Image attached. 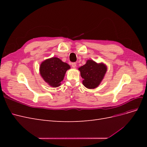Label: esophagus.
<instances>
[{
  "mask_svg": "<svg viewBox=\"0 0 147 147\" xmlns=\"http://www.w3.org/2000/svg\"><path fill=\"white\" fill-rule=\"evenodd\" d=\"M71 65H72L73 68H75V67H76V66H77V64L75 63H72V64H71Z\"/></svg>",
  "mask_w": 147,
  "mask_h": 147,
  "instance_id": "34e87169",
  "label": "esophagus"
}]
</instances>
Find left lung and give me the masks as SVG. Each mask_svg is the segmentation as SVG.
Masks as SVG:
<instances>
[{"instance_id": "left-lung-1", "label": "left lung", "mask_w": 147, "mask_h": 147, "mask_svg": "<svg viewBox=\"0 0 147 147\" xmlns=\"http://www.w3.org/2000/svg\"><path fill=\"white\" fill-rule=\"evenodd\" d=\"M78 70L83 78V85L88 89H94L103 80L107 68L103 63L97 64L95 61L89 59Z\"/></svg>"}]
</instances>
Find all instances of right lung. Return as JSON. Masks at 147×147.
<instances>
[{
  "mask_svg": "<svg viewBox=\"0 0 147 147\" xmlns=\"http://www.w3.org/2000/svg\"><path fill=\"white\" fill-rule=\"evenodd\" d=\"M70 65L56 57L43 61L40 66V74L44 81L49 85L56 88L61 85L66 71Z\"/></svg>",
  "mask_w": 147,
  "mask_h": 147,
  "instance_id": "1",
  "label": "right lung"
}]
</instances>
